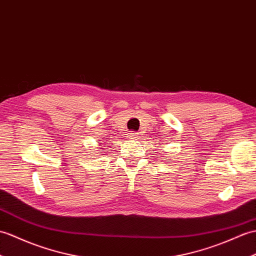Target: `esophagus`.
<instances>
[{
  "label": "esophagus",
  "instance_id": "esophagus-1",
  "mask_svg": "<svg viewBox=\"0 0 256 256\" xmlns=\"http://www.w3.org/2000/svg\"><path fill=\"white\" fill-rule=\"evenodd\" d=\"M140 136H138V133H134V132H130V134H128V138H132V140H136V138H138Z\"/></svg>",
  "mask_w": 256,
  "mask_h": 256
}]
</instances>
